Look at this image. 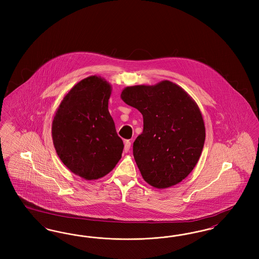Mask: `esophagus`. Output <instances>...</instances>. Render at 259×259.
Segmentation results:
<instances>
[{
	"instance_id": "esophagus-1",
	"label": "esophagus",
	"mask_w": 259,
	"mask_h": 259,
	"mask_svg": "<svg viewBox=\"0 0 259 259\" xmlns=\"http://www.w3.org/2000/svg\"><path fill=\"white\" fill-rule=\"evenodd\" d=\"M130 148H131V142L130 141H125L124 142V151L128 152Z\"/></svg>"
}]
</instances>
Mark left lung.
<instances>
[{
    "mask_svg": "<svg viewBox=\"0 0 259 259\" xmlns=\"http://www.w3.org/2000/svg\"><path fill=\"white\" fill-rule=\"evenodd\" d=\"M120 97L143 114L144 131L133 145L143 179L158 189L180 184L196 166L205 143L196 102L170 80L125 87Z\"/></svg>",
    "mask_w": 259,
    "mask_h": 259,
    "instance_id": "left-lung-1",
    "label": "left lung"
}]
</instances>
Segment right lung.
<instances>
[{
	"instance_id": "right-lung-1",
	"label": "right lung",
	"mask_w": 259,
	"mask_h": 259,
	"mask_svg": "<svg viewBox=\"0 0 259 259\" xmlns=\"http://www.w3.org/2000/svg\"><path fill=\"white\" fill-rule=\"evenodd\" d=\"M111 85L90 75L63 98L52 121V140L64 165L87 181L98 180L120 160L124 145L109 111Z\"/></svg>"
}]
</instances>
